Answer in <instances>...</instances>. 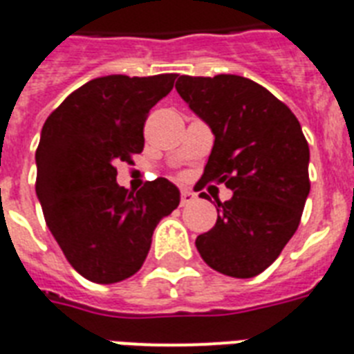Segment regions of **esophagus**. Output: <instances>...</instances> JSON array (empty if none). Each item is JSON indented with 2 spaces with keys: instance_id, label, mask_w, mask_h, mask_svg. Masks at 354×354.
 <instances>
[{
  "instance_id": "obj_1",
  "label": "esophagus",
  "mask_w": 354,
  "mask_h": 354,
  "mask_svg": "<svg viewBox=\"0 0 354 354\" xmlns=\"http://www.w3.org/2000/svg\"><path fill=\"white\" fill-rule=\"evenodd\" d=\"M196 201V194L190 190H183L180 192V205L185 207V205H190V203Z\"/></svg>"
}]
</instances>
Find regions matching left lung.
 I'll list each match as a JSON object with an SVG mask.
<instances>
[{"mask_svg":"<svg viewBox=\"0 0 354 354\" xmlns=\"http://www.w3.org/2000/svg\"><path fill=\"white\" fill-rule=\"evenodd\" d=\"M175 88L214 133L196 188L223 183L232 190L218 201L216 225L197 236V251L223 275H259L297 231L310 192L299 122L270 90L240 75H180Z\"/></svg>","mask_w":354,"mask_h":354,"instance_id":"1","label":"left lung"}]
</instances>
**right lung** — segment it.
<instances>
[{
	"label": "right lung",
	"instance_id": "obj_1",
	"mask_svg": "<svg viewBox=\"0 0 354 354\" xmlns=\"http://www.w3.org/2000/svg\"><path fill=\"white\" fill-rule=\"evenodd\" d=\"M177 73L106 75L68 95L46 120L37 149V196L44 218L77 273L97 284L134 275L158 221L179 207L168 179L136 194L116 183L118 160L144 149V123L171 92Z\"/></svg>",
	"mask_w": 354,
	"mask_h": 354
}]
</instances>
